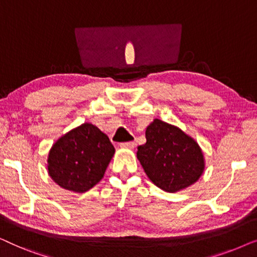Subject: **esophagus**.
<instances>
[{"label":"esophagus","instance_id":"obj_1","mask_svg":"<svg viewBox=\"0 0 257 257\" xmlns=\"http://www.w3.org/2000/svg\"><path fill=\"white\" fill-rule=\"evenodd\" d=\"M121 147H126V149H135L136 143L135 142H126V143H121L120 144Z\"/></svg>","mask_w":257,"mask_h":257}]
</instances>
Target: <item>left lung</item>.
I'll use <instances>...</instances> for the list:
<instances>
[{"label": "left lung", "instance_id": "left-lung-1", "mask_svg": "<svg viewBox=\"0 0 257 257\" xmlns=\"http://www.w3.org/2000/svg\"><path fill=\"white\" fill-rule=\"evenodd\" d=\"M137 157L151 181L171 193L194 184L205 170L195 140L160 119L147 126L146 143L138 147Z\"/></svg>", "mask_w": 257, "mask_h": 257}]
</instances>
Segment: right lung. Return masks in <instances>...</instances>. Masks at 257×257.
<instances>
[{"instance_id":"add662e5","label":"right lung","mask_w":257,"mask_h":257,"mask_svg":"<svg viewBox=\"0 0 257 257\" xmlns=\"http://www.w3.org/2000/svg\"><path fill=\"white\" fill-rule=\"evenodd\" d=\"M114 154L108 137L89 122L71 130L51 147L48 172L69 191L84 193L101 180Z\"/></svg>"}]
</instances>
